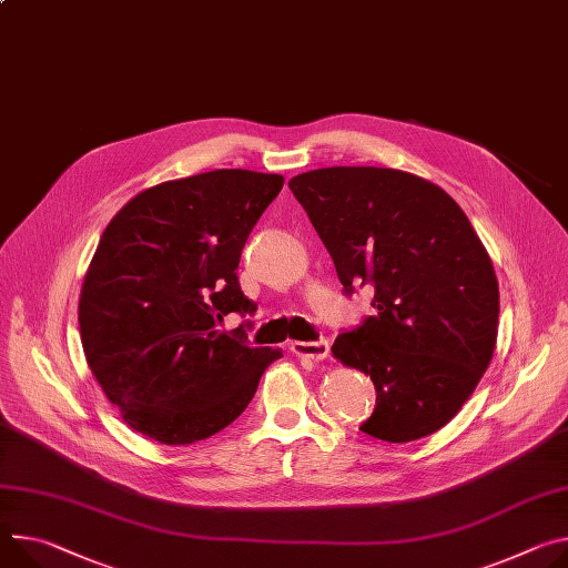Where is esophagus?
Instances as JSON below:
<instances>
[{"label":"esophagus","instance_id":"1","mask_svg":"<svg viewBox=\"0 0 568 568\" xmlns=\"http://www.w3.org/2000/svg\"><path fill=\"white\" fill-rule=\"evenodd\" d=\"M290 351L298 357H307V359H326L328 351H331V342L328 339H317V342H292Z\"/></svg>","mask_w":568,"mask_h":568}]
</instances>
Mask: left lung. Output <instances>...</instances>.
I'll return each mask as SVG.
<instances>
[{
    "mask_svg": "<svg viewBox=\"0 0 568 568\" xmlns=\"http://www.w3.org/2000/svg\"><path fill=\"white\" fill-rule=\"evenodd\" d=\"M290 190L344 290L374 287L376 317L331 348L374 381L359 430L392 444L437 433L474 394L498 335V281L469 217L439 185L389 168H322Z\"/></svg>",
    "mask_w": 568,
    "mask_h": 568,
    "instance_id": "left-lung-1",
    "label": "left lung"
}]
</instances>
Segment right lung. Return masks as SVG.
Returning <instances> with one entry per match:
<instances>
[{"mask_svg":"<svg viewBox=\"0 0 568 568\" xmlns=\"http://www.w3.org/2000/svg\"><path fill=\"white\" fill-rule=\"evenodd\" d=\"M281 174L213 170L135 194L111 220L79 296L88 367L122 419L168 446L233 424L281 348L217 326L251 315L237 265Z\"/></svg>","mask_w":568,"mask_h":568,"instance_id":"right-lung-1","label":"right lung"}]
</instances>
